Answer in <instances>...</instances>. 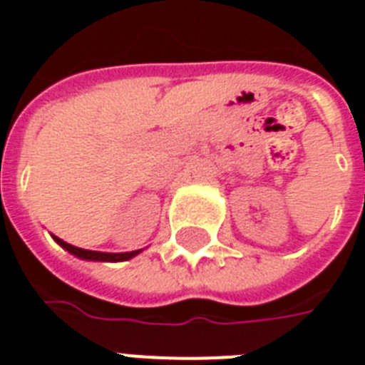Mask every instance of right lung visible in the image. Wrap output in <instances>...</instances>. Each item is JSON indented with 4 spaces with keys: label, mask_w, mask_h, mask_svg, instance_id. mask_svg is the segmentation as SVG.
I'll return each instance as SVG.
<instances>
[{
    "label": "right lung",
    "mask_w": 365,
    "mask_h": 365,
    "mask_svg": "<svg viewBox=\"0 0 365 365\" xmlns=\"http://www.w3.org/2000/svg\"><path fill=\"white\" fill-rule=\"evenodd\" d=\"M61 243L65 245L66 250H71L72 255H76V257L83 258V260H122V258H126V257H115V255H101V252H93V250L78 249V247H72V245L65 243V241H61Z\"/></svg>",
    "instance_id": "obj_1"
}]
</instances>
